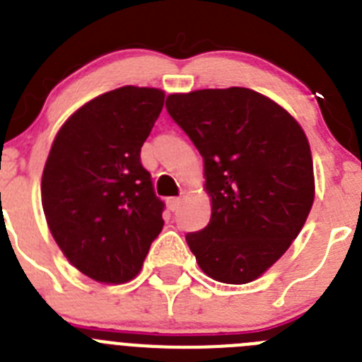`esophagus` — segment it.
Wrapping results in <instances>:
<instances>
[{"label": "esophagus", "instance_id": "obj_1", "mask_svg": "<svg viewBox=\"0 0 362 362\" xmlns=\"http://www.w3.org/2000/svg\"><path fill=\"white\" fill-rule=\"evenodd\" d=\"M179 204H181V197H168V209L172 212H175L179 209Z\"/></svg>", "mask_w": 362, "mask_h": 362}]
</instances>
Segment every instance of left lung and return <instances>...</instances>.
<instances>
[{"label": "left lung", "mask_w": 362, "mask_h": 362, "mask_svg": "<svg viewBox=\"0 0 362 362\" xmlns=\"http://www.w3.org/2000/svg\"><path fill=\"white\" fill-rule=\"evenodd\" d=\"M204 161L212 217L187 243L212 279L245 284L288 250L313 204L308 139L288 112L241 86L166 98Z\"/></svg>", "instance_id": "8db88e82"}]
</instances>
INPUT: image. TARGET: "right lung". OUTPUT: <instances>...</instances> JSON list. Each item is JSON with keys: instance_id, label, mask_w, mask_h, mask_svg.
Returning <instances> with one entry per match:
<instances>
[{"instance_id": "obj_1", "label": "right lung", "mask_w": 362, "mask_h": 362, "mask_svg": "<svg viewBox=\"0 0 362 362\" xmlns=\"http://www.w3.org/2000/svg\"><path fill=\"white\" fill-rule=\"evenodd\" d=\"M163 103L158 88L107 92L72 114L50 148L45 217L66 259L99 283L134 279L163 228L165 203L141 163Z\"/></svg>"}]
</instances>
